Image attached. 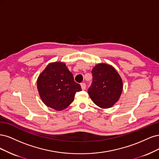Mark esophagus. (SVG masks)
Segmentation results:
<instances>
[{
	"mask_svg": "<svg viewBox=\"0 0 159 159\" xmlns=\"http://www.w3.org/2000/svg\"><path fill=\"white\" fill-rule=\"evenodd\" d=\"M80 86H81V88L83 90H85L86 89V84L84 83H83L80 84Z\"/></svg>",
	"mask_w": 159,
	"mask_h": 159,
	"instance_id": "obj_1",
	"label": "esophagus"
}]
</instances>
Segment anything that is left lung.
<instances>
[{"instance_id":"1","label":"left lung","mask_w":159,"mask_h":159,"mask_svg":"<svg viewBox=\"0 0 159 159\" xmlns=\"http://www.w3.org/2000/svg\"><path fill=\"white\" fill-rule=\"evenodd\" d=\"M92 75L93 82L88 89L92 100L102 108L113 106L119 100L123 89L119 74L111 66L102 63L94 66Z\"/></svg>"}]
</instances>
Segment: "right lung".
Wrapping results in <instances>:
<instances>
[{
  "instance_id": "add662e5",
  "label": "right lung",
  "mask_w": 159,
  "mask_h": 159,
  "mask_svg": "<svg viewBox=\"0 0 159 159\" xmlns=\"http://www.w3.org/2000/svg\"><path fill=\"white\" fill-rule=\"evenodd\" d=\"M37 85L43 103L58 111L69 106L75 94L82 90L65 64L60 62L48 65L39 76Z\"/></svg>"
}]
</instances>
